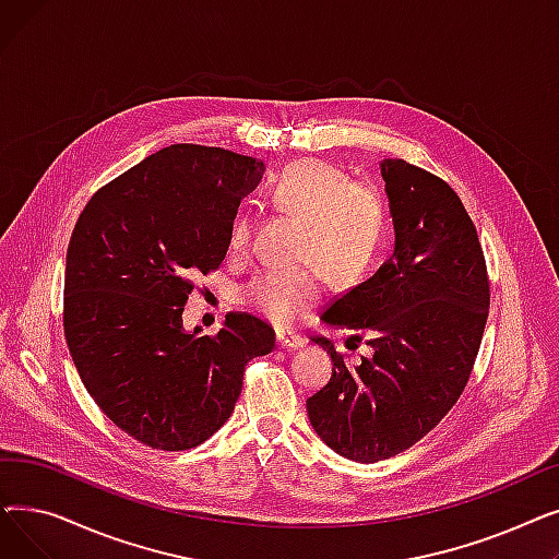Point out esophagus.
<instances>
[{
	"instance_id": "esophagus-1",
	"label": "esophagus",
	"mask_w": 559,
	"mask_h": 559,
	"mask_svg": "<svg viewBox=\"0 0 559 559\" xmlns=\"http://www.w3.org/2000/svg\"><path fill=\"white\" fill-rule=\"evenodd\" d=\"M276 340H278V346L287 348V350H299V348L306 346V337L295 335V333H287V331H278Z\"/></svg>"
}]
</instances>
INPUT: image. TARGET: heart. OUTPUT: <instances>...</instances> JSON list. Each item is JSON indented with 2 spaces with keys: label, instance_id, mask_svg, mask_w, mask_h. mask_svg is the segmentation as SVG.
<instances>
[{
  "label": "heart",
  "instance_id": "heart-1",
  "mask_svg": "<svg viewBox=\"0 0 559 559\" xmlns=\"http://www.w3.org/2000/svg\"><path fill=\"white\" fill-rule=\"evenodd\" d=\"M270 201L283 215L304 222L299 260L317 262L335 283L358 278L388 235V205L369 183L350 181L348 174L324 160H297L270 183ZM251 224L240 215L230 226L228 245L242 251ZM308 264L299 270L260 272L242 292L249 306L287 326L308 312L324 292V276Z\"/></svg>",
  "mask_w": 559,
  "mask_h": 559
}]
</instances>
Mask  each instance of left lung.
Wrapping results in <instances>:
<instances>
[{"mask_svg":"<svg viewBox=\"0 0 559 559\" xmlns=\"http://www.w3.org/2000/svg\"><path fill=\"white\" fill-rule=\"evenodd\" d=\"M394 251L365 283L335 299L321 321L365 333L371 358L348 367L331 340L326 388L306 401L314 432L362 464L417 444L460 399L489 312L478 233L460 197L435 174L380 160Z\"/></svg>","mask_w":559,"mask_h":559,"instance_id":"obj_1","label":"left lung"}]
</instances>
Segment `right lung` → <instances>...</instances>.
<instances>
[{
	"label": "right lung",
	"instance_id": "1",
	"mask_svg": "<svg viewBox=\"0 0 559 559\" xmlns=\"http://www.w3.org/2000/svg\"><path fill=\"white\" fill-rule=\"evenodd\" d=\"M264 163L219 146L171 144L102 188L66 262V340L87 394L138 442L186 451L230 417L245 367L274 331L230 312L219 333L183 329L199 274L217 270L240 201Z\"/></svg>",
	"mask_w": 559,
	"mask_h": 559
}]
</instances>
